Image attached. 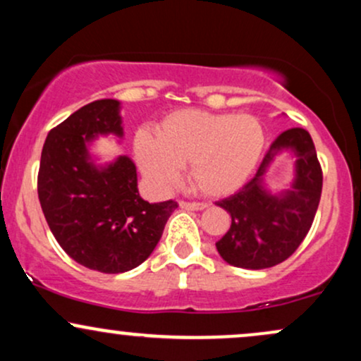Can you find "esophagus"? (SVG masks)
I'll list each match as a JSON object with an SVG mask.
<instances>
[{
    "instance_id": "34e87169",
    "label": "esophagus",
    "mask_w": 361,
    "mask_h": 361,
    "mask_svg": "<svg viewBox=\"0 0 361 361\" xmlns=\"http://www.w3.org/2000/svg\"><path fill=\"white\" fill-rule=\"evenodd\" d=\"M180 207H181V209H185V210H204V209H207V204H204V202H185V200H181Z\"/></svg>"
}]
</instances>
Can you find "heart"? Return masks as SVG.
<instances>
[{"instance_id": "1", "label": "heart", "mask_w": 361, "mask_h": 361, "mask_svg": "<svg viewBox=\"0 0 361 361\" xmlns=\"http://www.w3.org/2000/svg\"><path fill=\"white\" fill-rule=\"evenodd\" d=\"M264 140L263 126L252 115L178 110L161 120L156 137L140 130L134 151L144 175L159 188L180 183V168L188 166L195 190L224 197L252 175Z\"/></svg>"}]
</instances>
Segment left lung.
I'll use <instances>...</instances> for the list:
<instances>
[{"instance_id":"1","label":"left lung","mask_w":361,"mask_h":361,"mask_svg":"<svg viewBox=\"0 0 361 361\" xmlns=\"http://www.w3.org/2000/svg\"><path fill=\"white\" fill-rule=\"evenodd\" d=\"M283 148L296 152V181L280 197L264 190L262 176ZM322 192V169L312 137L304 128H288L276 137L252 180L238 193L217 202L231 214V229L215 243L224 261L246 270L275 267L295 252L307 235Z\"/></svg>"}]
</instances>
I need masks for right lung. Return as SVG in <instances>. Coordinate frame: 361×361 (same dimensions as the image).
Listing matches in <instances>:
<instances>
[{"label":"right lung","mask_w":361,"mask_h":361,"mask_svg":"<svg viewBox=\"0 0 361 361\" xmlns=\"http://www.w3.org/2000/svg\"><path fill=\"white\" fill-rule=\"evenodd\" d=\"M117 100L81 106L54 127L40 156L37 192L54 238L74 261L102 273L139 267L163 235L175 200L149 204L127 156L97 168L86 142L98 134L122 137Z\"/></svg>","instance_id":"1"}]
</instances>
